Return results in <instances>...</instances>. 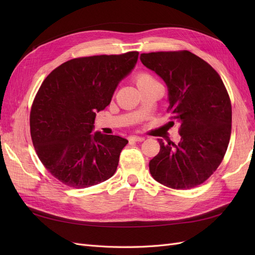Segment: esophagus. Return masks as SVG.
<instances>
[{
	"instance_id": "1",
	"label": "esophagus",
	"mask_w": 255,
	"mask_h": 255,
	"mask_svg": "<svg viewBox=\"0 0 255 255\" xmlns=\"http://www.w3.org/2000/svg\"><path fill=\"white\" fill-rule=\"evenodd\" d=\"M129 142H135V141H143L144 137H140V136H130L128 138Z\"/></svg>"
}]
</instances>
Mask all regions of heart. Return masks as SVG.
<instances>
[{
    "mask_svg": "<svg viewBox=\"0 0 255 255\" xmlns=\"http://www.w3.org/2000/svg\"><path fill=\"white\" fill-rule=\"evenodd\" d=\"M136 84L137 87L140 88L142 86H146V85H153V84H158L157 81L151 76L148 73H139L136 76Z\"/></svg>",
    "mask_w": 255,
    "mask_h": 255,
    "instance_id": "1",
    "label": "heart"
}]
</instances>
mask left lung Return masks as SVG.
<instances>
[{
    "label": "left lung",
    "mask_w": 255,
    "mask_h": 255,
    "mask_svg": "<svg viewBox=\"0 0 255 255\" xmlns=\"http://www.w3.org/2000/svg\"><path fill=\"white\" fill-rule=\"evenodd\" d=\"M144 67L168 89L172 120L181 125V141L165 143L149 163L153 179L167 187L190 189L206 181L228 149L232 106L219 74L189 51L143 53Z\"/></svg>",
    "instance_id": "left-lung-1"
}]
</instances>
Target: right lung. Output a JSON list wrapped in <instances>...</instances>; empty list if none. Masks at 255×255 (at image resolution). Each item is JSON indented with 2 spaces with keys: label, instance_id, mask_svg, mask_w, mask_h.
<instances>
[{
  "label": "right lung",
  "instance_id": "right-lung-1",
  "mask_svg": "<svg viewBox=\"0 0 255 255\" xmlns=\"http://www.w3.org/2000/svg\"><path fill=\"white\" fill-rule=\"evenodd\" d=\"M138 52L74 58L47 76L30 111V136L48 171L70 187L109 180L128 142L92 134L97 113L110 105L119 83L133 71Z\"/></svg>",
  "mask_w": 255,
  "mask_h": 255
}]
</instances>
